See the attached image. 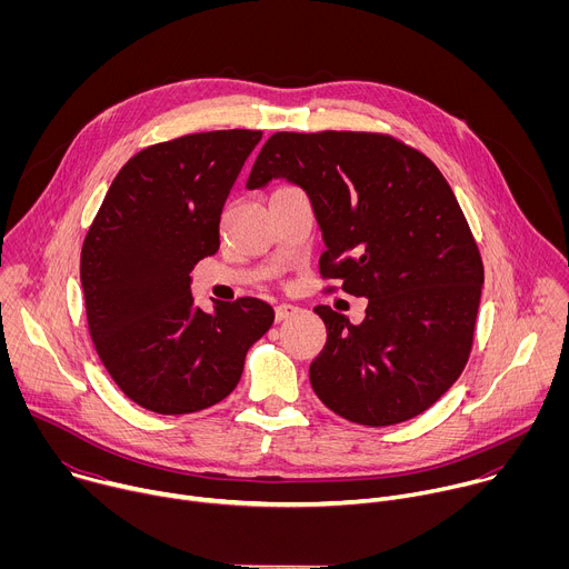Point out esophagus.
<instances>
[{"instance_id": "esophagus-1", "label": "esophagus", "mask_w": 569, "mask_h": 569, "mask_svg": "<svg viewBox=\"0 0 569 569\" xmlns=\"http://www.w3.org/2000/svg\"><path fill=\"white\" fill-rule=\"evenodd\" d=\"M297 312H299L297 306H292V303H279V306L274 308V319H277V321H286V319L295 317Z\"/></svg>"}]
</instances>
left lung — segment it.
<instances>
[{"label":"left lung","instance_id":"1","mask_svg":"<svg viewBox=\"0 0 569 569\" xmlns=\"http://www.w3.org/2000/svg\"><path fill=\"white\" fill-rule=\"evenodd\" d=\"M301 187L323 236L319 272L367 297L362 323L315 312L327 345L310 385L347 421L382 428L426 412L461 376L483 286L463 211L432 161L378 132H274L248 189ZM336 290V288H329Z\"/></svg>","mask_w":569,"mask_h":569}]
</instances>
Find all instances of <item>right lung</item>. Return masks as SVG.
Instances as JSON below:
<instances>
[{"instance_id":"add662e5","label":"right lung","mask_w":569,"mask_h":569,"mask_svg":"<svg viewBox=\"0 0 569 569\" xmlns=\"http://www.w3.org/2000/svg\"><path fill=\"white\" fill-rule=\"evenodd\" d=\"M261 130L184 134L139 150L108 189L80 252L88 327L119 389L157 415L227 398L274 321L240 297L204 312L191 270L220 248V213Z\"/></svg>"}]
</instances>
